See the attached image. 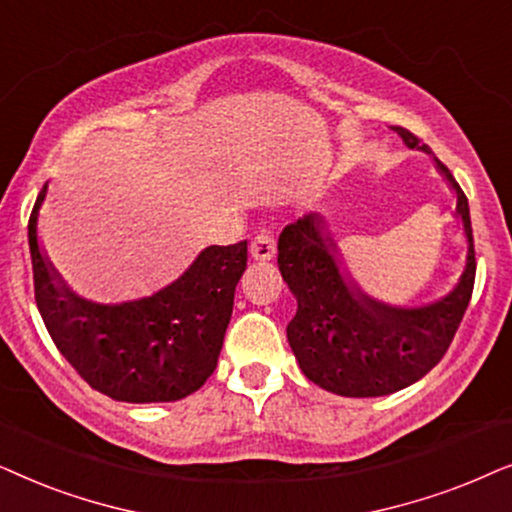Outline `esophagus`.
<instances>
[{"label": "esophagus", "instance_id": "1", "mask_svg": "<svg viewBox=\"0 0 512 512\" xmlns=\"http://www.w3.org/2000/svg\"><path fill=\"white\" fill-rule=\"evenodd\" d=\"M250 257L255 262H269L276 257V243L271 234L267 231H260L255 238L250 241Z\"/></svg>", "mask_w": 512, "mask_h": 512}]
</instances>
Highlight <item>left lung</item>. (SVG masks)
<instances>
[{
    "instance_id": "obj_1",
    "label": "left lung",
    "mask_w": 512,
    "mask_h": 512,
    "mask_svg": "<svg viewBox=\"0 0 512 512\" xmlns=\"http://www.w3.org/2000/svg\"><path fill=\"white\" fill-rule=\"evenodd\" d=\"M410 149L433 156L405 128H393ZM435 170L454 192V217L466 238V264L447 295L421 306H398L367 295L344 267L323 215L311 213L283 229L278 269L297 299L288 342L304 377L346 398H377L412 386L452 344L475 281L468 199L447 166Z\"/></svg>"
}]
</instances>
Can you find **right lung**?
I'll return each instance as SVG.
<instances>
[{
    "label": "right lung",
    "instance_id": "obj_1",
    "mask_svg": "<svg viewBox=\"0 0 512 512\" xmlns=\"http://www.w3.org/2000/svg\"><path fill=\"white\" fill-rule=\"evenodd\" d=\"M34 203L27 238L34 299L46 330L81 379L119 403H175L215 372L234 292L248 262V243L208 245L166 288L119 304L74 292L46 255Z\"/></svg>",
    "mask_w": 512,
    "mask_h": 512
}]
</instances>
